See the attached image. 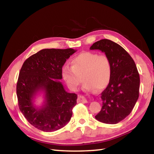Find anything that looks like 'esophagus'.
<instances>
[{"mask_svg":"<svg viewBox=\"0 0 154 154\" xmlns=\"http://www.w3.org/2000/svg\"><path fill=\"white\" fill-rule=\"evenodd\" d=\"M77 100H78V102H80V103H87L86 98H85L84 96H79Z\"/></svg>","mask_w":154,"mask_h":154,"instance_id":"34e87169","label":"esophagus"}]
</instances>
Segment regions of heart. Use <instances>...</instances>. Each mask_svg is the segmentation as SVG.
Wrapping results in <instances>:
<instances>
[{
  "mask_svg": "<svg viewBox=\"0 0 154 154\" xmlns=\"http://www.w3.org/2000/svg\"><path fill=\"white\" fill-rule=\"evenodd\" d=\"M112 75L110 59L105 54L85 51L71 60V66L65 65L62 69V79L71 90H76L85 80L83 89L91 92L96 88L107 86Z\"/></svg>",
  "mask_w": 154,
  "mask_h": 154,
  "instance_id": "heart-1",
  "label": "heart"
}]
</instances>
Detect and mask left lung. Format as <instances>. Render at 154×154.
Here are the masks:
<instances>
[{"label":"left lung","mask_w":154,"mask_h":154,"mask_svg":"<svg viewBox=\"0 0 154 154\" xmlns=\"http://www.w3.org/2000/svg\"><path fill=\"white\" fill-rule=\"evenodd\" d=\"M90 49L104 52L112 66L111 80L101 93L102 108L95 118L105 124H118L131 113L139 98L140 77L137 66L130 54L111 40L98 41Z\"/></svg>","instance_id":"8db88e82"}]
</instances>
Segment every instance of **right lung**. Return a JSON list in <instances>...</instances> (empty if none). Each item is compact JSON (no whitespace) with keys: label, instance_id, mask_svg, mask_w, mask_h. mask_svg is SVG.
<instances>
[{"label":"right lung","instance_id":"1","mask_svg":"<svg viewBox=\"0 0 154 154\" xmlns=\"http://www.w3.org/2000/svg\"><path fill=\"white\" fill-rule=\"evenodd\" d=\"M75 51L71 48L44 49L26 60L21 68L16 87L18 105L36 128L54 132L71 119L77 96L67 92L59 81L62 79V66ZM39 91L44 93V102L37 108L33 98Z\"/></svg>","mask_w":154,"mask_h":154}]
</instances>
